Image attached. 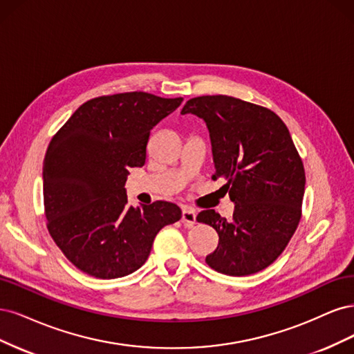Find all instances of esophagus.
<instances>
[{"label":"esophagus","instance_id":"34e87169","mask_svg":"<svg viewBox=\"0 0 354 354\" xmlns=\"http://www.w3.org/2000/svg\"><path fill=\"white\" fill-rule=\"evenodd\" d=\"M181 220H183L185 224H189V226H194L196 223V212L194 209H183V214H181Z\"/></svg>","mask_w":354,"mask_h":354}]
</instances>
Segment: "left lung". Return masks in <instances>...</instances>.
I'll return each instance as SVG.
<instances>
[{
	"label": "left lung",
	"instance_id": "obj_1",
	"mask_svg": "<svg viewBox=\"0 0 354 354\" xmlns=\"http://www.w3.org/2000/svg\"><path fill=\"white\" fill-rule=\"evenodd\" d=\"M186 113L205 121L212 178L226 181L234 203L232 220L214 209L198 214L218 233L217 250L205 261L229 276L260 272L283 252L301 218L306 174L291 134L270 109L230 95L190 99L181 109Z\"/></svg>",
	"mask_w": 354,
	"mask_h": 354
}]
</instances>
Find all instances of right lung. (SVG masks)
<instances>
[{
	"mask_svg": "<svg viewBox=\"0 0 354 354\" xmlns=\"http://www.w3.org/2000/svg\"><path fill=\"white\" fill-rule=\"evenodd\" d=\"M183 102L133 91L95 97L73 112L42 167L47 227L66 259L99 279L146 263L158 232L181 218L176 203L130 207L128 168L143 167L152 128Z\"/></svg>",
	"mask_w": 354,
	"mask_h": 354,
	"instance_id": "right-lung-1",
	"label": "right lung"
}]
</instances>
